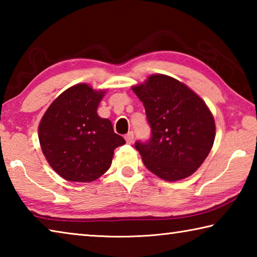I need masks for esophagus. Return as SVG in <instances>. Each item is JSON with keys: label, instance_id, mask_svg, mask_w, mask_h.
<instances>
[{"label": "esophagus", "instance_id": "esophagus-1", "mask_svg": "<svg viewBox=\"0 0 257 257\" xmlns=\"http://www.w3.org/2000/svg\"><path fill=\"white\" fill-rule=\"evenodd\" d=\"M125 142L128 143V144H132L133 141H134V133L133 132H129L127 135L124 136Z\"/></svg>", "mask_w": 257, "mask_h": 257}]
</instances>
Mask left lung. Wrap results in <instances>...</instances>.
I'll return each instance as SVG.
<instances>
[{
    "label": "left lung",
    "instance_id": "obj_1",
    "mask_svg": "<svg viewBox=\"0 0 257 257\" xmlns=\"http://www.w3.org/2000/svg\"><path fill=\"white\" fill-rule=\"evenodd\" d=\"M144 104L151 138L135 147L145 167L168 181L181 180L201 167L213 146L215 123L205 102L182 82L153 75L133 87Z\"/></svg>",
    "mask_w": 257,
    "mask_h": 257
}]
</instances>
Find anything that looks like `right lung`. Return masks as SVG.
I'll return each mask as SVG.
<instances>
[{"instance_id":"right-lung-1","label":"right lung","mask_w":257,"mask_h":257,"mask_svg":"<svg viewBox=\"0 0 257 257\" xmlns=\"http://www.w3.org/2000/svg\"><path fill=\"white\" fill-rule=\"evenodd\" d=\"M104 92L86 84L72 86L47 108L38 138L52 169L69 181L89 182L111 167L113 153L123 145L111 121L97 114Z\"/></svg>"}]
</instances>
